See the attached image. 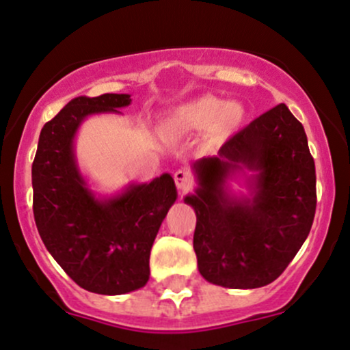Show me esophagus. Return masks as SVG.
Returning <instances> with one entry per match:
<instances>
[{
    "instance_id": "esophagus-1",
    "label": "esophagus",
    "mask_w": 350,
    "mask_h": 350,
    "mask_svg": "<svg viewBox=\"0 0 350 350\" xmlns=\"http://www.w3.org/2000/svg\"><path fill=\"white\" fill-rule=\"evenodd\" d=\"M174 178H175L176 188H178V190H182V191L188 190V188H190L193 185V175L187 170H176Z\"/></svg>"
}]
</instances>
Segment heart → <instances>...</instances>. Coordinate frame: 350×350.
<instances>
[{
  "mask_svg": "<svg viewBox=\"0 0 350 350\" xmlns=\"http://www.w3.org/2000/svg\"><path fill=\"white\" fill-rule=\"evenodd\" d=\"M245 116L247 113L242 103L226 101L216 94L204 93L175 106L163 118L162 127L172 135L209 131L217 141H226L241 129Z\"/></svg>",
  "mask_w": 350,
  "mask_h": 350,
  "instance_id": "obj_1",
  "label": "heart"
}]
</instances>
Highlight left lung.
Wrapping results in <instances>:
<instances>
[{
	"mask_svg": "<svg viewBox=\"0 0 350 350\" xmlns=\"http://www.w3.org/2000/svg\"><path fill=\"white\" fill-rule=\"evenodd\" d=\"M193 249L204 280L249 290L280 277L310 234L316 211L314 160L305 127L285 105L254 119L221 147L196 160ZM231 181L248 193H236Z\"/></svg>",
	"mask_w": 350,
	"mask_h": 350,
	"instance_id": "8db88e82",
	"label": "left lung"
}]
</instances>
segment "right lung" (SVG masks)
<instances>
[{"label":"right lung","mask_w":350,"mask_h":350,"mask_svg":"<svg viewBox=\"0 0 350 350\" xmlns=\"http://www.w3.org/2000/svg\"><path fill=\"white\" fill-rule=\"evenodd\" d=\"M131 101L126 93L73 98L44 124L32 163L40 239L77 285L98 295H124L146 285L152 244L178 198L170 174L101 195L78 167L75 137L85 119L122 114L119 109Z\"/></svg>","instance_id":"right-lung-1"}]
</instances>
